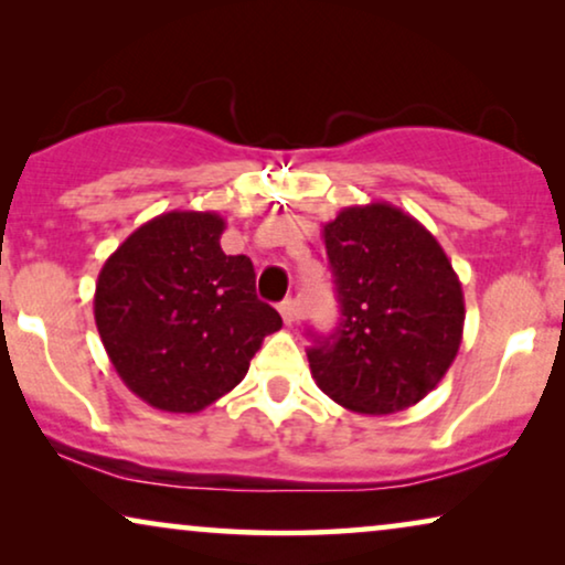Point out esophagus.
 I'll use <instances>...</instances> for the list:
<instances>
[{"label": "esophagus", "instance_id": "1", "mask_svg": "<svg viewBox=\"0 0 565 565\" xmlns=\"http://www.w3.org/2000/svg\"><path fill=\"white\" fill-rule=\"evenodd\" d=\"M280 313H282V321L288 323V327H292L300 319V311H298V303L292 298H285L280 303Z\"/></svg>", "mask_w": 565, "mask_h": 565}]
</instances>
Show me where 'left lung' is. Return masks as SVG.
<instances>
[{
    "mask_svg": "<svg viewBox=\"0 0 565 565\" xmlns=\"http://www.w3.org/2000/svg\"><path fill=\"white\" fill-rule=\"evenodd\" d=\"M342 321L313 339L319 388L354 414H396L437 388L462 342L466 300L437 238L388 203L323 226Z\"/></svg>",
    "mask_w": 565,
    "mask_h": 565,
    "instance_id": "obj_1",
    "label": "left lung"
}]
</instances>
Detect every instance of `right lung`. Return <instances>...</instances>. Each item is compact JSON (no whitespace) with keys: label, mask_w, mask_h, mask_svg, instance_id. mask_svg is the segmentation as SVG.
Wrapping results in <instances>:
<instances>
[{"label":"right lung","mask_w":565,"mask_h":565,"mask_svg":"<svg viewBox=\"0 0 565 565\" xmlns=\"http://www.w3.org/2000/svg\"><path fill=\"white\" fill-rule=\"evenodd\" d=\"M218 213L172 211L136 228L99 269L95 321L122 383L146 404L195 414L244 381L282 327L254 265L223 254Z\"/></svg>","instance_id":"add662e5"}]
</instances>
